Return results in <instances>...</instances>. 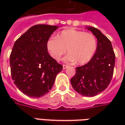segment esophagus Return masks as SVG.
Wrapping results in <instances>:
<instances>
[{"instance_id":"obj_1","label":"esophagus","mask_w":125,"mask_h":125,"mask_svg":"<svg viewBox=\"0 0 125 125\" xmlns=\"http://www.w3.org/2000/svg\"><path fill=\"white\" fill-rule=\"evenodd\" d=\"M68 67V65H63V70H65V68H67Z\"/></svg>"}]
</instances>
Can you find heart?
Masks as SVG:
<instances>
[{
  "label": "heart",
  "mask_w": 125,
  "mask_h": 125,
  "mask_svg": "<svg viewBox=\"0 0 125 125\" xmlns=\"http://www.w3.org/2000/svg\"><path fill=\"white\" fill-rule=\"evenodd\" d=\"M96 39L90 33L70 29L61 31L57 37H51L47 42V48L53 59L60 60L66 52L63 58L65 62H78L84 64L92 59L96 52Z\"/></svg>",
  "instance_id": "1"
}]
</instances>
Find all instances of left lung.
I'll return each mask as SVG.
<instances>
[{
  "instance_id": "8db88e82",
  "label": "left lung",
  "mask_w": 125,
  "mask_h": 125,
  "mask_svg": "<svg viewBox=\"0 0 125 125\" xmlns=\"http://www.w3.org/2000/svg\"><path fill=\"white\" fill-rule=\"evenodd\" d=\"M97 39L95 53L86 64L77 67L71 79L75 91L84 96L92 97L103 92L113 78L115 55L111 42L101 31L93 27H86Z\"/></svg>"
}]
</instances>
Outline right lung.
<instances>
[{
    "label": "right lung",
    "instance_id": "1",
    "mask_svg": "<svg viewBox=\"0 0 125 125\" xmlns=\"http://www.w3.org/2000/svg\"><path fill=\"white\" fill-rule=\"evenodd\" d=\"M58 26L36 25L15 41L10 55L11 76L18 89L31 98L52 90L63 66L47 52V42Z\"/></svg>",
    "mask_w": 125,
    "mask_h": 125
}]
</instances>
